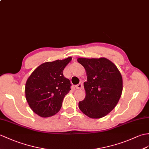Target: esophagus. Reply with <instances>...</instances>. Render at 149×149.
Segmentation results:
<instances>
[{"mask_svg": "<svg viewBox=\"0 0 149 149\" xmlns=\"http://www.w3.org/2000/svg\"><path fill=\"white\" fill-rule=\"evenodd\" d=\"M75 88H76V89H82V84H81V83H79V84L75 86Z\"/></svg>", "mask_w": 149, "mask_h": 149, "instance_id": "obj_1", "label": "esophagus"}]
</instances>
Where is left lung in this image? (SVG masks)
Masks as SVG:
<instances>
[{"instance_id":"8db88e82","label":"left lung","mask_w":149,"mask_h":149,"mask_svg":"<svg viewBox=\"0 0 149 149\" xmlns=\"http://www.w3.org/2000/svg\"><path fill=\"white\" fill-rule=\"evenodd\" d=\"M86 70V96L79 102L83 113L92 119L105 117L115 108L123 92L122 75L116 65L105 58H78Z\"/></svg>"}]
</instances>
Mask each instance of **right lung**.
Wrapping results in <instances>:
<instances>
[{"mask_svg":"<svg viewBox=\"0 0 149 149\" xmlns=\"http://www.w3.org/2000/svg\"><path fill=\"white\" fill-rule=\"evenodd\" d=\"M72 57L48 61L33 70L25 84V97L30 109L42 117H51L61 107L65 96L71 90L70 82L63 74Z\"/></svg>","mask_w":149,"mask_h":149,"instance_id":"right-lung-1","label":"right lung"}]
</instances>
